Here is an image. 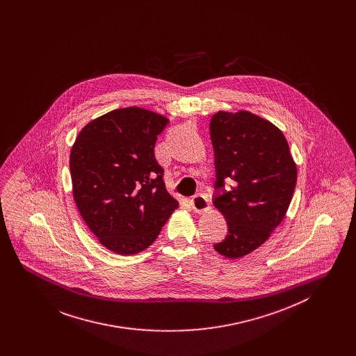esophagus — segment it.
<instances>
[{
    "mask_svg": "<svg viewBox=\"0 0 356 356\" xmlns=\"http://www.w3.org/2000/svg\"><path fill=\"white\" fill-rule=\"evenodd\" d=\"M191 207H192V209H193L196 213H203L205 211H208L209 204H208L207 196L203 195V193H199V195L193 196L192 200H191Z\"/></svg>",
    "mask_w": 356,
    "mask_h": 356,
    "instance_id": "34e87169",
    "label": "esophagus"
}]
</instances>
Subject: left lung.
Segmentation results:
<instances>
[{
    "mask_svg": "<svg viewBox=\"0 0 356 356\" xmlns=\"http://www.w3.org/2000/svg\"><path fill=\"white\" fill-rule=\"evenodd\" d=\"M211 140L216 181L213 204L225 218L228 235L215 244L237 259L259 248L283 221L298 179L296 164L282 131L251 112H218ZM232 179L229 191L225 180Z\"/></svg>",
    "mask_w": 356,
    "mask_h": 356,
    "instance_id": "obj_1",
    "label": "left lung"
}]
</instances>
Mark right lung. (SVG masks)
Segmentation results:
<instances>
[{
	"label": "right lung",
	"mask_w": 356,
	"mask_h": 356,
	"mask_svg": "<svg viewBox=\"0 0 356 356\" xmlns=\"http://www.w3.org/2000/svg\"><path fill=\"white\" fill-rule=\"evenodd\" d=\"M168 119L129 106L88 122L70 151L73 197L89 229L108 250L148 248L179 207L154 157Z\"/></svg>",
	"instance_id": "1"
}]
</instances>
